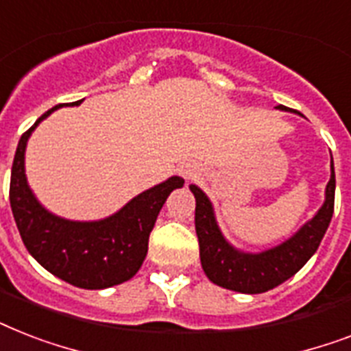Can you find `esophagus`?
I'll return each mask as SVG.
<instances>
[{"mask_svg":"<svg viewBox=\"0 0 351 351\" xmlns=\"http://www.w3.org/2000/svg\"><path fill=\"white\" fill-rule=\"evenodd\" d=\"M184 175H186V176H187V175H189V173H187V171H186V173H184Z\"/></svg>","mask_w":351,"mask_h":351,"instance_id":"1","label":"esophagus"}]
</instances>
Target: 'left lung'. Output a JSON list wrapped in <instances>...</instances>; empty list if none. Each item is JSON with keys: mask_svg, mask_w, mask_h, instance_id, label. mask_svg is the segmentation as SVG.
<instances>
[{"mask_svg": "<svg viewBox=\"0 0 351 351\" xmlns=\"http://www.w3.org/2000/svg\"><path fill=\"white\" fill-rule=\"evenodd\" d=\"M280 109H284L280 106ZM195 198V228L200 245V262L211 282L240 293H264L293 277L310 261L321 244L333 215L335 204V169L332 160V178L326 186V202L319 213L284 244L258 255L233 250L215 222L213 208L197 186H189Z\"/></svg>", "mask_w": 351, "mask_h": 351, "instance_id": "left-lung-1", "label": "left lung"}]
</instances>
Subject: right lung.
<instances>
[{
  "mask_svg": "<svg viewBox=\"0 0 351 351\" xmlns=\"http://www.w3.org/2000/svg\"><path fill=\"white\" fill-rule=\"evenodd\" d=\"M56 106L41 114L19 138L10 173V208L21 240L29 253L45 267L76 288L101 289L125 282L136 275L147 255L149 234L160 209L176 187L180 176L151 187L100 222H71L41 208L25 178V145L30 132Z\"/></svg>",
  "mask_w": 351,
  "mask_h": 351,
  "instance_id": "add662e5",
  "label": "right lung"
}]
</instances>
